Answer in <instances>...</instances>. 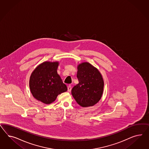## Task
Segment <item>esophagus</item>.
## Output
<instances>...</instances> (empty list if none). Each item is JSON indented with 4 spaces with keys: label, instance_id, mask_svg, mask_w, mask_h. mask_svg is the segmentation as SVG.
<instances>
[{
    "label": "esophagus",
    "instance_id": "obj_1",
    "mask_svg": "<svg viewBox=\"0 0 149 149\" xmlns=\"http://www.w3.org/2000/svg\"><path fill=\"white\" fill-rule=\"evenodd\" d=\"M72 90V86L71 85H69L68 86V92H70Z\"/></svg>",
    "mask_w": 149,
    "mask_h": 149
}]
</instances>
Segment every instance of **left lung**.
<instances>
[{
    "label": "left lung",
    "mask_w": 149,
    "mask_h": 149,
    "mask_svg": "<svg viewBox=\"0 0 149 149\" xmlns=\"http://www.w3.org/2000/svg\"><path fill=\"white\" fill-rule=\"evenodd\" d=\"M77 77L79 82L72 90L76 102L82 107L97 104L104 88V81L99 70L90 63L84 62L77 66Z\"/></svg>",
    "instance_id": "obj_1"
}]
</instances>
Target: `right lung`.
Masks as SVG:
<instances>
[{"instance_id":"1","label":"right lung","mask_w":149,"mask_h":149,"mask_svg":"<svg viewBox=\"0 0 149 149\" xmlns=\"http://www.w3.org/2000/svg\"><path fill=\"white\" fill-rule=\"evenodd\" d=\"M58 62H44L32 72L29 87L33 96L41 102L49 104L58 95L66 92L67 87L57 74Z\"/></svg>"}]
</instances>
